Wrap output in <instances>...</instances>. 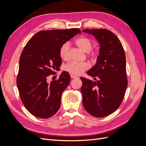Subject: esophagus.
Masks as SVG:
<instances>
[{"label":"esophagus","mask_w":146,"mask_h":146,"mask_svg":"<svg viewBox=\"0 0 146 146\" xmlns=\"http://www.w3.org/2000/svg\"><path fill=\"white\" fill-rule=\"evenodd\" d=\"M70 77H71L72 78H77V76H75V75L71 74V75H70Z\"/></svg>","instance_id":"34e87169"}]
</instances>
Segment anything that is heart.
I'll return each mask as SVG.
<instances>
[{
	"label": "heart",
	"instance_id": "b5f03b06",
	"mask_svg": "<svg viewBox=\"0 0 146 146\" xmlns=\"http://www.w3.org/2000/svg\"><path fill=\"white\" fill-rule=\"evenodd\" d=\"M76 44L83 51L87 52L88 55L92 58H95L98 56V52L91 50L92 42L89 38L82 37L76 41ZM70 44L69 42H65L61 46L60 49V57L63 60L69 58ZM90 68V65L86 62H76L71 61L64 66V69L66 72L73 75H79Z\"/></svg>",
	"mask_w": 146,
	"mask_h": 146
}]
</instances>
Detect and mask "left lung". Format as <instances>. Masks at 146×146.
Listing matches in <instances>:
<instances>
[{
	"label": "left lung",
	"instance_id": "8db88e82",
	"mask_svg": "<svg viewBox=\"0 0 146 146\" xmlns=\"http://www.w3.org/2000/svg\"><path fill=\"white\" fill-rule=\"evenodd\" d=\"M98 40L99 55L96 64L87 72L96 82L81 77L83 105L88 113L102 117L114 113L124 98L128 82L126 58L122 44L107 29H85Z\"/></svg>",
	"mask_w": 146,
	"mask_h": 146
}]
</instances>
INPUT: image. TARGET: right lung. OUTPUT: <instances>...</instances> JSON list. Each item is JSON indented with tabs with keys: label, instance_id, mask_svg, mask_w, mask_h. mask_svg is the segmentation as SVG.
Segmentation results:
<instances>
[{
	"label": "right lung",
	"instance_id": "right-lung-1",
	"mask_svg": "<svg viewBox=\"0 0 146 146\" xmlns=\"http://www.w3.org/2000/svg\"><path fill=\"white\" fill-rule=\"evenodd\" d=\"M78 33V29L39 31L25 45L19 59L17 86L25 107L33 116L47 119L58 111L63 92L70 80L63 72L58 80L47 82L62 63L60 49Z\"/></svg>",
	"mask_w": 146,
	"mask_h": 146
}]
</instances>
